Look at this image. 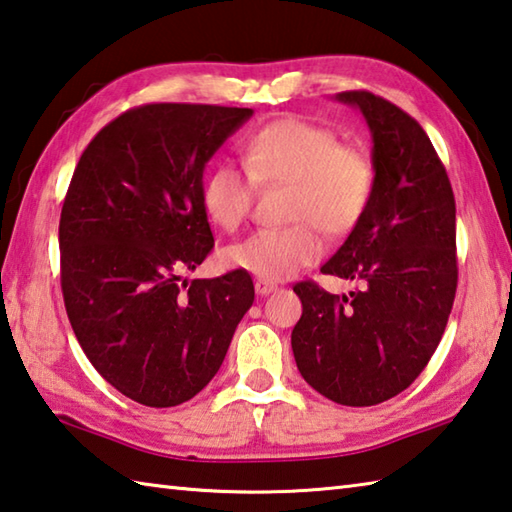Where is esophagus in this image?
I'll return each mask as SVG.
<instances>
[{"instance_id": "34e87169", "label": "esophagus", "mask_w": 512, "mask_h": 512, "mask_svg": "<svg viewBox=\"0 0 512 512\" xmlns=\"http://www.w3.org/2000/svg\"><path fill=\"white\" fill-rule=\"evenodd\" d=\"M254 287H256V294H258V296H269V294L276 292V289H278V285H276V283L263 281V278H256Z\"/></svg>"}]
</instances>
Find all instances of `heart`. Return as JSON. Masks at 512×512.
Segmentation results:
<instances>
[{
  "instance_id": "b5f03b06",
  "label": "heart",
  "mask_w": 512,
  "mask_h": 512,
  "mask_svg": "<svg viewBox=\"0 0 512 512\" xmlns=\"http://www.w3.org/2000/svg\"><path fill=\"white\" fill-rule=\"evenodd\" d=\"M247 172L220 162L202 185V207L211 223L236 231L254 205L256 182H289L285 229H260L229 247L225 260L263 281H285L323 256V236L352 231L370 205L374 167L356 144L339 142L332 129L301 118L267 122L249 133L243 147Z\"/></svg>"
}]
</instances>
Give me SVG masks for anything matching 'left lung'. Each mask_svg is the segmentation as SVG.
<instances>
[{
    "mask_svg": "<svg viewBox=\"0 0 512 512\" xmlns=\"http://www.w3.org/2000/svg\"><path fill=\"white\" fill-rule=\"evenodd\" d=\"M363 113L374 187L363 218L321 267L350 296L296 283L303 314L292 350L303 379L341 406L397 397L426 368L457 292L455 196L421 124L368 91L336 93Z\"/></svg>",
    "mask_w": 512,
    "mask_h": 512,
    "instance_id": "obj_1",
    "label": "left lung"
}]
</instances>
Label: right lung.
Returning <instances> with one entry per match:
<instances>
[{
    "label": "right lung",
    "mask_w": 512,
    "mask_h": 512,
    "mask_svg": "<svg viewBox=\"0 0 512 512\" xmlns=\"http://www.w3.org/2000/svg\"><path fill=\"white\" fill-rule=\"evenodd\" d=\"M252 115L144 104L106 124L75 167L60 218L66 314L93 368L142 406L196 397L254 303L245 269L189 285L180 276L214 247L207 162Z\"/></svg>",
    "instance_id": "obj_1"
}]
</instances>
